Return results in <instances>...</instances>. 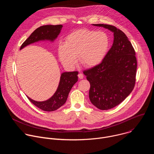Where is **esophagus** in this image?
<instances>
[{
	"mask_svg": "<svg viewBox=\"0 0 154 154\" xmlns=\"http://www.w3.org/2000/svg\"><path fill=\"white\" fill-rule=\"evenodd\" d=\"M78 77H79V78L80 79H82L84 76H83V74L79 73V74H78Z\"/></svg>",
	"mask_w": 154,
	"mask_h": 154,
	"instance_id": "obj_1",
	"label": "esophagus"
}]
</instances>
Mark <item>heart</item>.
<instances>
[{"instance_id":"b5f03b06","label":"heart","mask_w":154,"mask_h":154,"mask_svg":"<svg viewBox=\"0 0 154 154\" xmlns=\"http://www.w3.org/2000/svg\"><path fill=\"white\" fill-rule=\"evenodd\" d=\"M109 46L108 35L103 32L79 29L69 34L64 44L58 48L59 58L64 66L72 68L79 61L85 66L91 67L100 63Z\"/></svg>"}]
</instances>
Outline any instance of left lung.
I'll return each mask as SVG.
<instances>
[{
  "label": "left lung",
  "instance_id": "obj_1",
  "mask_svg": "<svg viewBox=\"0 0 154 154\" xmlns=\"http://www.w3.org/2000/svg\"><path fill=\"white\" fill-rule=\"evenodd\" d=\"M114 33L113 46L102 61L83 71L90 83L89 97L99 109L106 110L121 103L134 88L137 60L125 34L115 26L97 24Z\"/></svg>",
  "mask_w": 154,
  "mask_h": 154
}]
</instances>
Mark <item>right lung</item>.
Instances as JSON below:
<instances>
[{
  "instance_id": "1",
  "label": "right lung",
  "mask_w": 154,
  "mask_h": 154,
  "mask_svg": "<svg viewBox=\"0 0 154 154\" xmlns=\"http://www.w3.org/2000/svg\"><path fill=\"white\" fill-rule=\"evenodd\" d=\"M62 27V25H47L38 27L23 43L20 49L30 44L40 40H54L60 33ZM78 74L77 71L63 73L56 92L52 97L46 101L37 102L31 99L28 96L27 97L33 105L42 110L46 112L55 111L63 105L66 101L69 91L78 80Z\"/></svg>"
}]
</instances>
